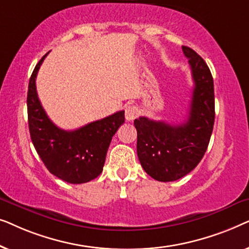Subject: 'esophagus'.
Returning <instances> with one entry per match:
<instances>
[{"label": "esophagus", "mask_w": 249, "mask_h": 249, "mask_svg": "<svg viewBox=\"0 0 249 249\" xmlns=\"http://www.w3.org/2000/svg\"><path fill=\"white\" fill-rule=\"evenodd\" d=\"M138 115V107L135 105H129L125 107V120L132 121L137 118Z\"/></svg>", "instance_id": "34e87169"}]
</instances>
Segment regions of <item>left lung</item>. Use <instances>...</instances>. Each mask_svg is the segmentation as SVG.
Here are the masks:
<instances>
[{
    "label": "left lung",
    "mask_w": 249,
    "mask_h": 249,
    "mask_svg": "<svg viewBox=\"0 0 249 249\" xmlns=\"http://www.w3.org/2000/svg\"><path fill=\"white\" fill-rule=\"evenodd\" d=\"M192 69L193 96L187 120L180 124L136 119L137 155L145 172L158 181L178 180L196 168L205 154L213 131L214 85L205 61L182 46Z\"/></svg>",
    "instance_id": "obj_1"
}]
</instances>
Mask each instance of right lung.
I'll return each instance as SVG.
<instances>
[{
    "instance_id": "add662e5",
    "label": "right lung",
    "mask_w": 249,
    "mask_h": 249,
    "mask_svg": "<svg viewBox=\"0 0 249 249\" xmlns=\"http://www.w3.org/2000/svg\"><path fill=\"white\" fill-rule=\"evenodd\" d=\"M46 53L36 64L29 79L27 110L30 138L47 170L69 183H85L103 171L112 137L124 122V111L90 122L76 130L56 127L40 104L36 77Z\"/></svg>"
}]
</instances>
